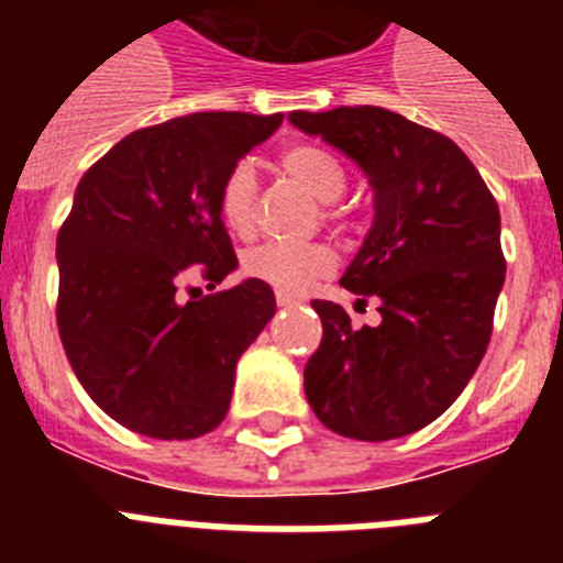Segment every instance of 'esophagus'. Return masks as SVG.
I'll return each instance as SVG.
<instances>
[{
  "label": "esophagus",
  "instance_id": "obj_1",
  "mask_svg": "<svg viewBox=\"0 0 563 563\" xmlns=\"http://www.w3.org/2000/svg\"><path fill=\"white\" fill-rule=\"evenodd\" d=\"M276 305H278V307H292V305H298V298L290 296V292H282V290H278V292H276Z\"/></svg>",
  "mask_w": 563,
  "mask_h": 563
}]
</instances>
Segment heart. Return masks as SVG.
Here are the masks:
<instances>
[{
    "mask_svg": "<svg viewBox=\"0 0 563 563\" xmlns=\"http://www.w3.org/2000/svg\"><path fill=\"white\" fill-rule=\"evenodd\" d=\"M282 172L310 191L318 202H335L346 191V172L327 148L290 146L282 152ZM217 211L225 228L247 236L256 228V174L251 163L228 168L217 194ZM335 267V253L324 242H265L245 253V271L282 292H301Z\"/></svg>",
    "mask_w": 563,
    "mask_h": 563,
    "instance_id": "1",
    "label": "heart"
}]
</instances>
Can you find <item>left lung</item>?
<instances>
[{"instance_id":"left-lung-1","label":"left lung","mask_w":563,"mask_h":563,"mask_svg":"<svg viewBox=\"0 0 563 563\" xmlns=\"http://www.w3.org/2000/svg\"><path fill=\"white\" fill-rule=\"evenodd\" d=\"M290 123L357 163L375 220L341 285L377 298L380 324L352 327L312 301L321 346L305 366L316 417L341 437L397 440L434 422L474 377L505 285L494 194L451 137L383 107L292 112Z\"/></svg>"}]
</instances>
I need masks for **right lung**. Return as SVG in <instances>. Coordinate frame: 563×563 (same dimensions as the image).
I'll list each match as a JSON object with an SVG mask.
<instances>
[{"mask_svg": "<svg viewBox=\"0 0 563 563\" xmlns=\"http://www.w3.org/2000/svg\"><path fill=\"white\" fill-rule=\"evenodd\" d=\"M285 114L194 112L137 129L81 177L56 239L58 335L87 395L126 429L194 440L225 420L242 352L276 312L262 278L200 301L177 285L236 271L217 211L228 168Z\"/></svg>", "mask_w": 563, "mask_h": 563, "instance_id": "1", "label": "right lung"}]
</instances>
